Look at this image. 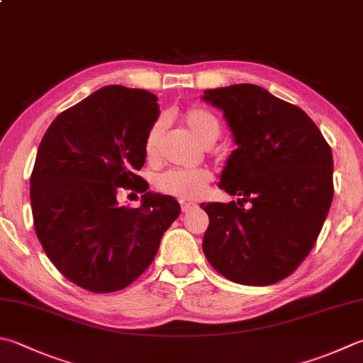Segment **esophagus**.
I'll use <instances>...</instances> for the list:
<instances>
[{
	"label": "esophagus",
	"instance_id": "obj_1",
	"mask_svg": "<svg viewBox=\"0 0 363 363\" xmlns=\"http://www.w3.org/2000/svg\"><path fill=\"white\" fill-rule=\"evenodd\" d=\"M197 208V203L196 202H183L182 203V210L183 213H189V211H193Z\"/></svg>",
	"mask_w": 363,
	"mask_h": 363
}]
</instances>
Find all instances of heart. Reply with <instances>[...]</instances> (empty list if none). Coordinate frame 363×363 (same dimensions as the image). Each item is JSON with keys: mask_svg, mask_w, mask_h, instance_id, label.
<instances>
[{"mask_svg": "<svg viewBox=\"0 0 363 363\" xmlns=\"http://www.w3.org/2000/svg\"><path fill=\"white\" fill-rule=\"evenodd\" d=\"M184 123H186V126L191 129V133H193L202 143L208 138H211V135H216L218 138L220 125H218L213 115L203 111V108H189V111L184 113ZM162 129V120L155 121L153 125L150 126L145 135V142H143V152H145L147 158H153L155 156ZM210 182L211 174L208 170L177 167L162 172L158 179H156V188L164 194L180 197V199H197V197H201L205 193V189H207Z\"/></svg>", "mask_w": 363, "mask_h": 363, "instance_id": "b5f03b06", "label": "heart"}]
</instances>
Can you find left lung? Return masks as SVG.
I'll return each mask as SVG.
<instances>
[{
	"label": "left lung",
	"mask_w": 363,
	"mask_h": 363,
	"mask_svg": "<svg viewBox=\"0 0 363 363\" xmlns=\"http://www.w3.org/2000/svg\"><path fill=\"white\" fill-rule=\"evenodd\" d=\"M202 101L223 111L234 135L220 188L240 196L201 203L210 220L203 255L230 281L275 284L302 264L323 229L333 199L332 150L302 108L262 86L205 90Z\"/></svg>",
	"instance_id": "1"
}]
</instances>
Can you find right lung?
<instances>
[{
    "label": "right lung",
    "mask_w": 363,
    "mask_h": 363,
    "mask_svg": "<svg viewBox=\"0 0 363 363\" xmlns=\"http://www.w3.org/2000/svg\"><path fill=\"white\" fill-rule=\"evenodd\" d=\"M158 117L153 93L108 85L61 112L40 140L30 180L34 229L53 265L86 291L131 284L180 215L174 197L152 191L139 209L116 199L121 189L147 190L134 170Z\"/></svg>",
    "instance_id": "obj_1"
}]
</instances>
